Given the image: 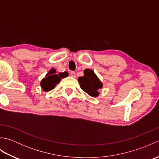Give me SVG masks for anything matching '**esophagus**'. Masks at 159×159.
Segmentation results:
<instances>
[{
  "label": "esophagus",
  "mask_w": 159,
  "mask_h": 159,
  "mask_svg": "<svg viewBox=\"0 0 159 159\" xmlns=\"http://www.w3.org/2000/svg\"><path fill=\"white\" fill-rule=\"evenodd\" d=\"M70 75H71V76H72V77L75 78L76 77V73L74 72H70Z\"/></svg>",
  "instance_id": "1"
}]
</instances>
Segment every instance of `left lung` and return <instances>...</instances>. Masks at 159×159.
<instances>
[{"instance_id": "obj_1", "label": "left lung", "mask_w": 159, "mask_h": 159, "mask_svg": "<svg viewBox=\"0 0 159 159\" xmlns=\"http://www.w3.org/2000/svg\"><path fill=\"white\" fill-rule=\"evenodd\" d=\"M84 76L78 78L80 87L84 92L92 97H98L100 93L98 90L102 87V83L92 70H84Z\"/></svg>"}]
</instances>
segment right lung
Wrapping results in <instances>:
<instances>
[{"instance_id":"right-lung-1","label":"right lung","mask_w":159,"mask_h":159,"mask_svg":"<svg viewBox=\"0 0 159 159\" xmlns=\"http://www.w3.org/2000/svg\"><path fill=\"white\" fill-rule=\"evenodd\" d=\"M67 76H68V73L67 72L57 73L56 72L55 69L52 68L46 74L45 78H43L41 80L40 85L44 92H48L55 88L57 84L60 82L61 79L66 78Z\"/></svg>"}]
</instances>
